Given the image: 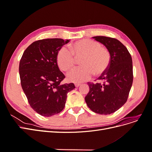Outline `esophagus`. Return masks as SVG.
I'll use <instances>...</instances> for the list:
<instances>
[{"label":"esophagus","mask_w":152,"mask_h":152,"mask_svg":"<svg viewBox=\"0 0 152 152\" xmlns=\"http://www.w3.org/2000/svg\"><path fill=\"white\" fill-rule=\"evenodd\" d=\"M80 86V84H79V83H76V84H75V87H79Z\"/></svg>","instance_id":"esophagus-1"}]
</instances>
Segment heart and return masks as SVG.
Masks as SVG:
<instances>
[{"instance_id": "obj_1", "label": "heart", "mask_w": 152, "mask_h": 152, "mask_svg": "<svg viewBox=\"0 0 152 152\" xmlns=\"http://www.w3.org/2000/svg\"><path fill=\"white\" fill-rule=\"evenodd\" d=\"M71 52L62 47L57 54V63L63 71H68L75 65L76 58H80L82 66L69 72L66 77L68 81L80 83L89 80L94 74L100 76L107 72L111 62L109 50L102 47L97 41L82 39L70 45Z\"/></svg>"}]
</instances>
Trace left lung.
Segmentation results:
<instances>
[{"mask_svg": "<svg viewBox=\"0 0 152 152\" xmlns=\"http://www.w3.org/2000/svg\"><path fill=\"white\" fill-rule=\"evenodd\" d=\"M93 39L103 44L111 55L109 68L96 84L87 83L86 102L92 111L101 115L114 113L127 102L133 81L132 61L129 52L118 40L104 36Z\"/></svg>", "mask_w": 152, "mask_h": 152, "instance_id": "8db88e82", "label": "left lung"}]
</instances>
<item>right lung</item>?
Here are the masks:
<instances>
[{"label":"right lung","instance_id":"obj_1","mask_svg":"<svg viewBox=\"0 0 152 152\" xmlns=\"http://www.w3.org/2000/svg\"><path fill=\"white\" fill-rule=\"evenodd\" d=\"M69 40H37L26 49L21 58L19 72L22 89L30 107L44 117L60 113L67 94L75 88L73 83L61 84L65 76L59 70L57 54Z\"/></svg>","mask_w":152,"mask_h":152}]
</instances>
